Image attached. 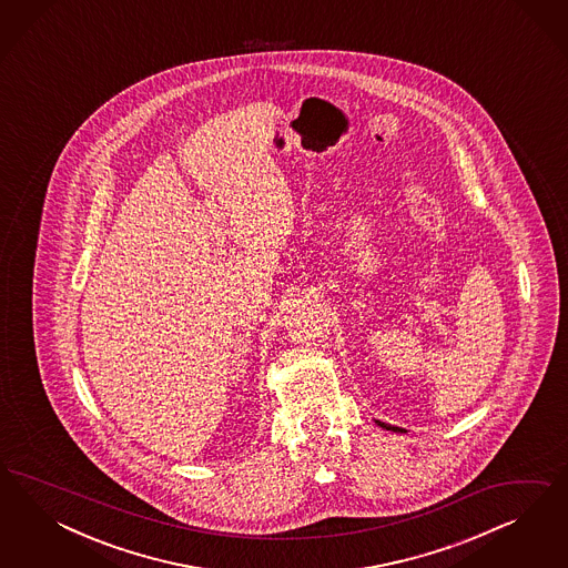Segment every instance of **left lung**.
Instances as JSON below:
<instances>
[{"mask_svg":"<svg viewBox=\"0 0 568 568\" xmlns=\"http://www.w3.org/2000/svg\"><path fill=\"white\" fill-rule=\"evenodd\" d=\"M381 429L385 430H394V433H406V430L402 429V427H394V425H387V423H381V420H375Z\"/></svg>","mask_w":568,"mask_h":568,"instance_id":"1","label":"left lung"}]
</instances>
